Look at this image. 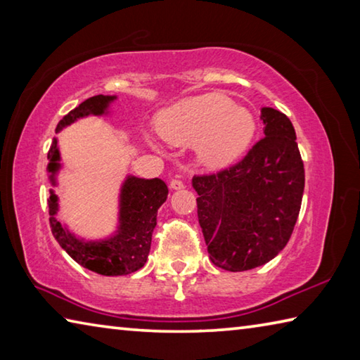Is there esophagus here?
Listing matches in <instances>:
<instances>
[{
    "label": "esophagus",
    "mask_w": 360,
    "mask_h": 360,
    "mask_svg": "<svg viewBox=\"0 0 360 360\" xmlns=\"http://www.w3.org/2000/svg\"><path fill=\"white\" fill-rule=\"evenodd\" d=\"M169 187H172L173 191H179V188H184V182L181 179H172L169 181Z\"/></svg>",
    "instance_id": "34e87169"
}]
</instances>
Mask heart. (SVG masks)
<instances>
[{
  "mask_svg": "<svg viewBox=\"0 0 360 360\" xmlns=\"http://www.w3.org/2000/svg\"><path fill=\"white\" fill-rule=\"evenodd\" d=\"M158 131L174 146H198L200 157L212 167L238 158L255 133L254 115L227 96L206 94L186 98L158 117Z\"/></svg>",
  "mask_w": 360,
  "mask_h": 360,
  "instance_id": "obj_1",
  "label": "heart"
}]
</instances>
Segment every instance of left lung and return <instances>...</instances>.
Wrapping results in <instances>:
<instances>
[{"label": "left lung", "mask_w": 360, "mask_h": 360, "mask_svg": "<svg viewBox=\"0 0 360 360\" xmlns=\"http://www.w3.org/2000/svg\"><path fill=\"white\" fill-rule=\"evenodd\" d=\"M265 136L235 165L193 176L197 212L212 264L252 270L288 245L300 212L303 160L288 115L262 108Z\"/></svg>", "instance_id": "8db88e82"}]
</instances>
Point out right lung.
I'll use <instances>...</instances> for the list:
<instances>
[{
	"label": "right lung",
	"instance_id": "right-lung-1",
	"mask_svg": "<svg viewBox=\"0 0 360 360\" xmlns=\"http://www.w3.org/2000/svg\"><path fill=\"white\" fill-rule=\"evenodd\" d=\"M115 96L96 95L85 100L77 108L72 109L58 122L57 131L70 125L79 117L94 114H105L106 108ZM49 172L53 174L60 168V152L57 149V139L53 138L51 149L47 152ZM56 184V182H53ZM168 187L158 178L141 179L129 176L122 186L120 192V225L117 233L108 240L84 241L76 238L71 231L60 224L56 214L58 210L57 195L51 191L49 205V222H51L52 235L71 259L87 270L98 275L120 276L143 268L150 251L152 231L157 225V211L165 203Z\"/></svg>",
	"mask_w": 360,
	"mask_h": 360
}]
</instances>
